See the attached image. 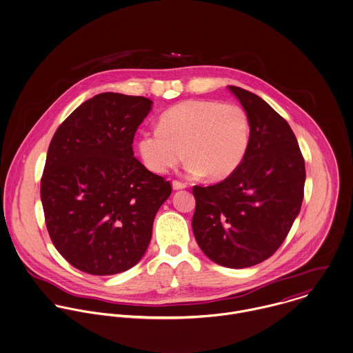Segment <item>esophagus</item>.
<instances>
[{"label":"esophagus","mask_w":353,"mask_h":353,"mask_svg":"<svg viewBox=\"0 0 353 353\" xmlns=\"http://www.w3.org/2000/svg\"><path fill=\"white\" fill-rule=\"evenodd\" d=\"M172 185H173V190H184V188H187V184L183 183V181H179V180H173Z\"/></svg>","instance_id":"obj_1"}]
</instances>
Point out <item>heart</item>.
<instances>
[{
    "mask_svg": "<svg viewBox=\"0 0 353 353\" xmlns=\"http://www.w3.org/2000/svg\"><path fill=\"white\" fill-rule=\"evenodd\" d=\"M250 143V119L236 103L185 100L166 110L158 128L143 131L138 150L148 169L166 173L184 158L187 172L210 180L232 176Z\"/></svg>",
    "mask_w": 353,
    "mask_h": 353,
    "instance_id": "1",
    "label": "heart"
}]
</instances>
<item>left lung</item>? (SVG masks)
<instances>
[{
    "mask_svg": "<svg viewBox=\"0 0 353 353\" xmlns=\"http://www.w3.org/2000/svg\"><path fill=\"white\" fill-rule=\"evenodd\" d=\"M229 89L250 119L249 149L232 176L192 188V229L210 260L248 268L270 259L285 239L301 211L306 169L290 124L257 94Z\"/></svg>",
    "mask_w": 353,
    "mask_h": 353,
    "instance_id": "left-lung-1",
    "label": "left lung"
}]
</instances>
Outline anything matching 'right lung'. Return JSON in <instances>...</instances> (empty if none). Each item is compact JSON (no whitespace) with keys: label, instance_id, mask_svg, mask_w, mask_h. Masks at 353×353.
Masks as SVG:
<instances>
[{"label":"right lung","instance_id":"add662e5","mask_svg":"<svg viewBox=\"0 0 353 353\" xmlns=\"http://www.w3.org/2000/svg\"><path fill=\"white\" fill-rule=\"evenodd\" d=\"M152 110L142 96L100 93L55 131L40 180L50 238L86 274L132 268L152 239L154 216L172 194L134 157L135 132Z\"/></svg>","mask_w":353,"mask_h":353}]
</instances>
